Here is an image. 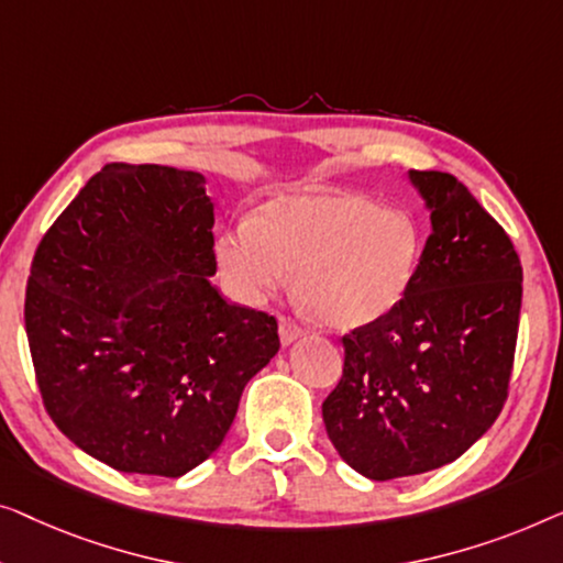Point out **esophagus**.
Here are the masks:
<instances>
[{
	"label": "esophagus",
	"instance_id": "1",
	"mask_svg": "<svg viewBox=\"0 0 563 563\" xmlns=\"http://www.w3.org/2000/svg\"><path fill=\"white\" fill-rule=\"evenodd\" d=\"M280 342H283V346H290L292 342H298L300 336H303V329L300 327H296V323H292L290 319H280Z\"/></svg>",
	"mask_w": 563,
	"mask_h": 563
}]
</instances>
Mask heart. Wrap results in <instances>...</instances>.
<instances>
[{"instance_id":"heart-1","label":"heart","mask_w":563,"mask_h":563,"mask_svg":"<svg viewBox=\"0 0 563 563\" xmlns=\"http://www.w3.org/2000/svg\"><path fill=\"white\" fill-rule=\"evenodd\" d=\"M423 240L416 221L362 194H296L217 242L229 290L260 303L292 283L323 327L354 331L400 306L416 280Z\"/></svg>"}]
</instances>
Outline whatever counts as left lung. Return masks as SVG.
I'll return each mask as SVG.
<instances>
[{
    "label": "left lung",
    "instance_id": "1",
    "mask_svg": "<svg viewBox=\"0 0 563 563\" xmlns=\"http://www.w3.org/2000/svg\"><path fill=\"white\" fill-rule=\"evenodd\" d=\"M431 217L408 296L344 336V375L323 400L339 456L385 482L454 462L508 398L522 267L505 229L462 180L408 170Z\"/></svg>",
    "mask_w": 563,
    "mask_h": 563
}]
</instances>
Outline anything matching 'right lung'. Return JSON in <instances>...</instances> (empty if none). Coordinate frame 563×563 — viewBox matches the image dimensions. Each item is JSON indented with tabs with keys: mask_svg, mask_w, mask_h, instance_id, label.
<instances>
[{
	"mask_svg": "<svg viewBox=\"0 0 563 563\" xmlns=\"http://www.w3.org/2000/svg\"><path fill=\"white\" fill-rule=\"evenodd\" d=\"M211 227L201 173L109 163L35 252L25 329L45 410L117 472L206 462L280 350L273 316L211 285Z\"/></svg>",
	"mask_w": 563,
	"mask_h": 563,
	"instance_id": "obj_1",
	"label": "right lung"
}]
</instances>
